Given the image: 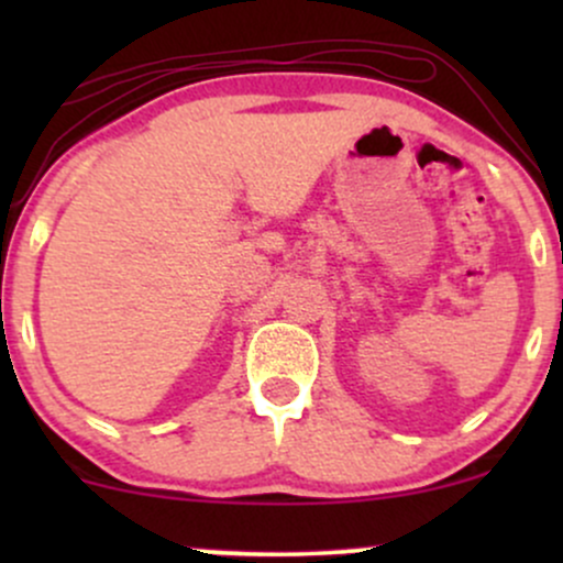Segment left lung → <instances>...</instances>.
<instances>
[{
  "instance_id": "obj_1",
  "label": "left lung",
  "mask_w": 563,
  "mask_h": 563,
  "mask_svg": "<svg viewBox=\"0 0 563 563\" xmlns=\"http://www.w3.org/2000/svg\"><path fill=\"white\" fill-rule=\"evenodd\" d=\"M561 303H563V301H561Z\"/></svg>"
}]
</instances>
